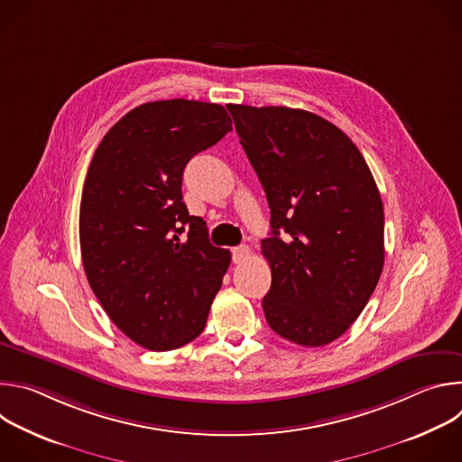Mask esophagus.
Instances as JSON below:
<instances>
[{
    "label": "esophagus",
    "instance_id": "1",
    "mask_svg": "<svg viewBox=\"0 0 462 462\" xmlns=\"http://www.w3.org/2000/svg\"><path fill=\"white\" fill-rule=\"evenodd\" d=\"M250 257V248L246 245H241V246H236L232 248V259L234 263H243L245 259Z\"/></svg>",
    "mask_w": 462,
    "mask_h": 462
}]
</instances>
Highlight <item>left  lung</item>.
<instances>
[{"mask_svg": "<svg viewBox=\"0 0 462 462\" xmlns=\"http://www.w3.org/2000/svg\"><path fill=\"white\" fill-rule=\"evenodd\" d=\"M271 208L261 252L273 271L263 310L305 347L342 337L383 267V207L371 170L340 127L292 107L228 104Z\"/></svg>", "mask_w": 462, "mask_h": 462, "instance_id": "left-lung-1", "label": "left lung"}]
</instances>
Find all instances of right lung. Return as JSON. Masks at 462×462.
I'll return each mask as SVG.
<instances>
[{
  "label": "right lung",
  "instance_id": "add662e5",
  "mask_svg": "<svg viewBox=\"0 0 462 462\" xmlns=\"http://www.w3.org/2000/svg\"><path fill=\"white\" fill-rule=\"evenodd\" d=\"M232 129L226 109L199 100L148 102L98 144L80 203L88 282L120 331L150 351L199 337L230 265L207 223L188 214V161Z\"/></svg>",
  "mask_w": 462,
  "mask_h": 462
}]
</instances>
